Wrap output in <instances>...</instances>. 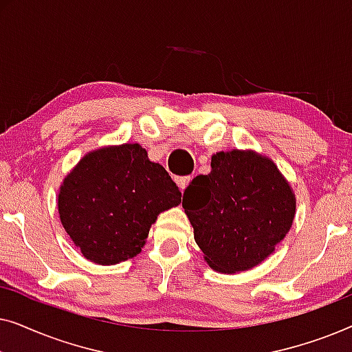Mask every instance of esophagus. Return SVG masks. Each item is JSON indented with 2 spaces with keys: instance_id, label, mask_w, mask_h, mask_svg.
<instances>
[{
  "instance_id": "esophagus-1",
  "label": "esophagus",
  "mask_w": 352,
  "mask_h": 352,
  "mask_svg": "<svg viewBox=\"0 0 352 352\" xmlns=\"http://www.w3.org/2000/svg\"><path fill=\"white\" fill-rule=\"evenodd\" d=\"M189 182H190V176H182L176 179V184H177V187H179L181 192L186 190V187L189 186Z\"/></svg>"
}]
</instances>
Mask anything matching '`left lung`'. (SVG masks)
I'll return each instance as SVG.
<instances>
[{
  "instance_id": "8db88e82",
  "label": "left lung",
  "mask_w": 352,
  "mask_h": 352,
  "mask_svg": "<svg viewBox=\"0 0 352 352\" xmlns=\"http://www.w3.org/2000/svg\"><path fill=\"white\" fill-rule=\"evenodd\" d=\"M182 208L213 271L235 274L261 264L290 230L296 197L276 163L254 151L211 157V171L192 179Z\"/></svg>"
}]
</instances>
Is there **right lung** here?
Instances as JSON below:
<instances>
[{
    "mask_svg": "<svg viewBox=\"0 0 352 352\" xmlns=\"http://www.w3.org/2000/svg\"><path fill=\"white\" fill-rule=\"evenodd\" d=\"M181 204V192L160 163L139 144L86 153L64 177L59 219L91 263L113 266L141 253L162 211Z\"/></svg>",
    "mask_w": 352,
    "mask_h": 352,
    "instance_id": "1",
    "label": "right lung"
}]
</instances>
